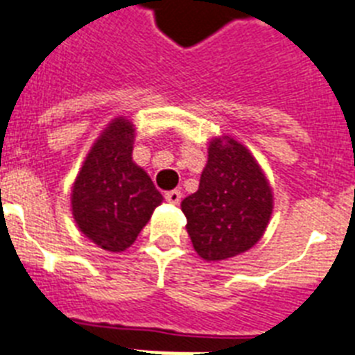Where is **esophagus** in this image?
<instances>
[{"label":"esophagus","instance_id":"esophagus-1","mask_svg":"<svg viewBox=\"0 0 355 355\" xmlns=\"http://www.w3.org/2000/svg\"><path fill=\"white\" fill-rule=\"evenodd\" d=\"M181 191H168L166 194H164V200L168 201V203H172V205H178L181 201Z\"/></svg>","mask_w":355,"mask_h":355}]
</instances>
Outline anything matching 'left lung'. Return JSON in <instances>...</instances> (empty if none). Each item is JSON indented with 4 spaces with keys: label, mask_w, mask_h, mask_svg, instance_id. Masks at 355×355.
<instances>
[{
    "label": "left lung",
    "mask_w": 355,
    "mask_h": 355,
    "mask_svg": "<svg viewBox=\"0 0 355 355\" xmlns=\"http://www.w3.org/2000/svg\"><path fill=\"white\" fill-rule=\"evenodd\" d=\"M196 253L218 262L245 253L262 238L273 194L249 150L231 137L214 139L200 189L181 201Z\"/></svg>",
    "instance_id": "8db88e82"
}]
</instances>
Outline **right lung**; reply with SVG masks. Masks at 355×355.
<instances>
[{"label": "right lung", "mask_w": 355, "mask_h": 355, "mask_svg": "<svg viewBox=\"0 0 355 355\" xmlns=\"http://www.w3.org/2000/svg\"><path fill=\"white\" fill-rule=\"evenodd\" d=\"M133 124L115 119L93 144L76 175L73 216L93 243L110 253L128 249L163 196L132 161Z\"/></svg>", "instance_id": "add662e5"}]
</instances>
